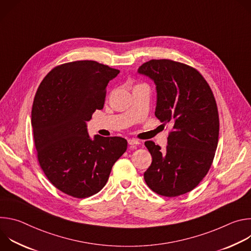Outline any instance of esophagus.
Here are the masks:
<instances>
[{"label": "esophagus", "instance_id": "1", "mask_svg": "<svg viewBox=\"0 0 251 251\" xmlns=\"http://www.w3.org/2000/svg\"><path fill=\"white\" fill-rule=\"evenodd\" d=\"M128 144L131 146H137L140 144V141L137 139H129L128 140Z\"/></svg>", "mask_w": 251, "mask_h": 251}]
</instances>
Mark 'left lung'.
<instances>
[{
  "instance_id": "1",
  "label": "left lung",
  "mask_w": 251,
  "mask_h": 251,
  "mask_svg": "<svg viewBox=\"0 0 251 251\" xmlns=\"http://www.w3.org/2000/svg\"><path fill=\"white\" fill-rule=\"evenodd\" d=\"M157 90L155 115L173 124L166 150L145 142L152 164L144 173L155 193L176 197L194 190L207 174L219 142L220 120L212 91L199 71L170 59H152L138 68Z\"/></svg>"
}]
</instances>
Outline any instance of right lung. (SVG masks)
<instances>
[{
  "mask_svg": "<svg viewBox=\"0 0 251 251\" xmlns=\"http://www.w3.org/2000/svg\"><path fill=\"white\" fill-rule=\"evenodd\" d=\"M119 73L93 60L68 62L54 67L35 93L31 125L39 163L66 195L84 199L97 194L127 149L121 137L92 139L86 125L103 108L106 86Z\"/></svg>",
  "mask_w": 251,
  "mask_h": 251,
  "instance_id": "obj_1",
  "label": "right lung"
}]
</instances>
